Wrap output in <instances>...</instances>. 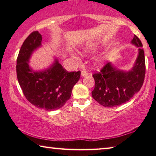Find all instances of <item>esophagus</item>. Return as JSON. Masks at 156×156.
I'll return each mask as SVG.
<instances>
[{
    "mask_svg": "<svg viewBox=\"0 0 156 156\" xmlns=\"http://www.w3.org/2000/svg\"><path fill=\"white\" fill-rule=\"evenodd\" d=\"M87 75H88V73H87V72H86V71H84V70L81 71V76H82V77H84V76H86Z\"/></svg>",
    "mask_w": 156,
    "mask_h": 156,
    "instance_id": "34e87169",
    "label": "esophagus"
}]
</instances>
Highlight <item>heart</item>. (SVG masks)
Here are the masks:
<instances>
[{"label": "heart", "instance_id": "b5f03b06", "mask_svg": "<svg viewBox=\"0 0 156 156\" xmlns=\"http://www.w3.org/2000/svg\"><path fill=\"white\" fill-rule=\"evenodd\" d=\"M96 49V47L94 46V45H91V46H89L86 48V51H94V50H95ZM100 62H101V61H100Z\"/></svg>", "mask_w": 156, "mask_h": 156}]
</instances>
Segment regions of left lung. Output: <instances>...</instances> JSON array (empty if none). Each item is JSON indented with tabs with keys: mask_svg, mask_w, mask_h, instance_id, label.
I'll return each instance as SVG.
<instances>
[{
	"mask_svg": "<svg viewBox=\"0 0 156 156\" xmlns=\"http://www.w3.org/2000/svg\"><path fill=\"white\" fill-rule=\"evenodd\" d=\"M131 44L138 47V54L131 70L118 69L109 62L100 72L93 74L95 87L91 92L92 97L102 106L113 107L125 103L143 84L146 69L142 44L136 35Z\"/></svg>",
	"mask_w": 156,
	"mask_h": 156,
	"instance_id": "8db88e82",
	"label": "left lung"
}]
</instances>
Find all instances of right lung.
<instances>
[{
	"mask_svg": "<svg viewBox=\"0 0 156 156\" xmlns=\"http://www.w3.org/2000/svg\"><path fill=\"white\" fill-rule=\"evenodd\" d=\"M42 36L33 31L21 46L16 60L18 83L29 102L41 109L57 110L70 98L80 72H68L58 59L46 69L34 71L29 62L34 51L42 46Z\"/></svg>",
	"mask_w": 156,
	"mask_h": 156,
	"instance_id": "1",
	"label": "right lung"
}]
</instances>
